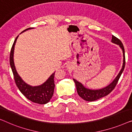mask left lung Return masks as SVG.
<instances>
[{
  "label": "left lung",
  "mask_w": 132,
  "mask_h": 132,
  "mask_svg": "<svg viewBox=\"0 0 132 132\" xmlns=\"http://www.w3.org/2000/svg\"><path fill=\"white\" fill-rule=\"evenodd\" d=\"M111 42L112 43L117 44L120 46V47L121 48L122 53H123V63H122V66L121 69L120 70L118 75L117 76L116 78L114 79L111 84H109L108 86L104 87L103 88L99 89V90H92V89H88L85 87L81 82L76 80L75 79H73L74 82L75 83L76 87H77V93L78 95L80 97L84 100V101L92 102L96 101V100L101 99V98L105 97L109 94L112 91L114 90V88L116 87L117 84L118 80H119L120 77L123 72L124 67H125V54H124V48L122 45V42L119 39L116 38V36H112V40Z\"/></svg>",
  "instance_id": "left-lung-1"
}]
</instances>
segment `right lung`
<instances>
[{
    "label": "right lung",
    "mask_w": 132,
    "mask_h": 132,
    "mask_svg": "<svg viewBox=\"0 0 132 132\" xmlns=\"http://www.w3.org/2000/svg\"><path fill=\"white\" fill-rule=\"evenodd\" d=\"M31 29L33 28H28L22 31L21 33ZM18 37V36H17V37L15 38L14 44L12 45V48H11V50L10 58L11 68L12 69L15 84L20 92H21V93L29 101L36 103L41 104V105L47 103L51 100L52 96L54 94V90L55 87L54 78L55 72L52 73V75H51V76L48 78V79L45 82L41 85H38V86L33 87L26 83L18 74L14 65V47Z\"/></svg>",
    "instance_id": "add662e5"
}]
</instances>
